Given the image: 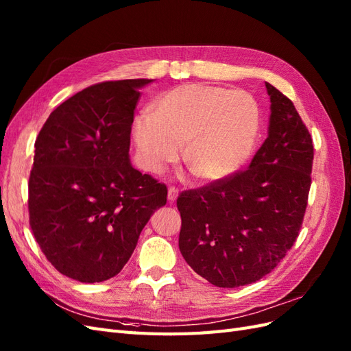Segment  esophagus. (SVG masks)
<instances>
[{
    "instance_id": "obj_1",
    "label": "esophagus",
    "mask_w": 351,
    "mask_h": 351,
    "mask_svg": "<svg viewBox=\"0 0 351 351\" xmlns=\"http://www.w3.org/2000/svg\"><path fill=\"white\" fill-rule=\"evenodd\" d=\"M176 198H178V188L169 186V189H167V199H169L170 203H173Z\"/></svg>"
}]
</instances>
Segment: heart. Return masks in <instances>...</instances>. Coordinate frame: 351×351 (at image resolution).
Here are the masks:
<instances>
[{"mask_svg":"<svg viewBox=\"0 0 351 351\" xmlns=\"http://www.w3.org/2000/svg\"><path fill=\"white\" fill-rule=\"evenodd\" d=\"M260 131V108L247 91L189 84L158 97L152 116L135 119L139 162L158 173L178 158L204 182L235 173L252 154Z\"/></svg>","mask_w":351,"mask_h":351,"instance_id":"heart-1","label":"heart"}]
</instances>
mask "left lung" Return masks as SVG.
Masks as SVG:
<instances>
[{
    "instance_id": "obj_1",
    "label": "left lung",
    "mask_w": 351,
    "mask_h": 351,
    "mask_svg": "<svg viewBox=\"0 0 351 351\" xmlns=\"http://www.w3.org/2000/svg\"><path fill=\"white\" fill-rule=\"evenodd\" d=\"M269 134L248 169L178 197L179 250L210 284H253L295 243L312 185L313 141L291 99L266 82Z\"/></svg>"
}]
</instances>
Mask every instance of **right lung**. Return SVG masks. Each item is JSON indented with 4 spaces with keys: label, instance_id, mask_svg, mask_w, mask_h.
<instances>
[{
    "label": "right lung",
    "instance_id": "1",
    "mask_svg": "<svg viewBox=\"0 0 351 351\" xmlns=\"http://www.w3.org/2000/svg\"><path fill=\"white\" fill-rule=\"evenodd\" d=\"M152 79L82 89L49 114L35 141L29 225L60 274L94 284L117 275L167 188L129 162L139 88Z\"/></svg>",
    "mask_w": 351,
    "mask_h": 351
}]
</instances>
